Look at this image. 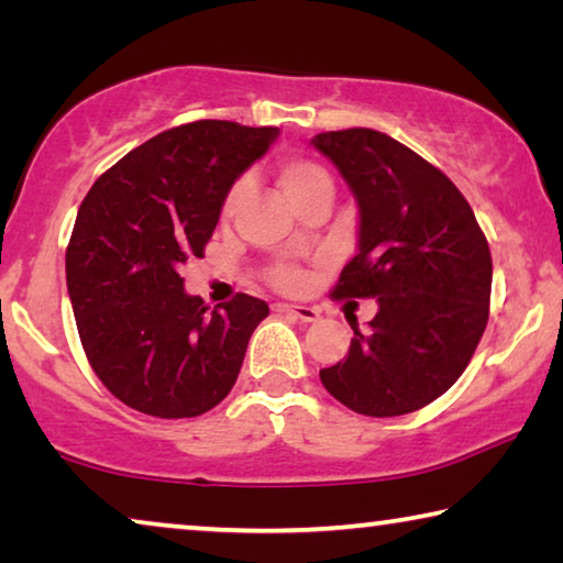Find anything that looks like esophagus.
Returning <instances> with one entry per match:
<instances>
[{"label": "esophagus", "instance_id": "1", "mask_svg": "<svg viewBox=\"0 0 563 563\" xmlns=\"http://www.w3.org/2000/svg\"><path fill=\"white\" fill-rule=\"evenodd\" d=\"M273 312L278 316H295L302 322H316L320 318V310L312 305H290V302H273Z\"/></svg>", "mask_w": 563, "mask_h": 563}]
</instances>
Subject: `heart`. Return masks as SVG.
I'll return each mask as SVG.
<instances>
[{
	"label": "heart",
	"mask_w": 563,
	"mask_h": 563,
	"mask_svg": "<svg viewBox=\"0 0 563 563\" xmlns=\"http://www.w3.org/2000/svg\"><path fill=\"white\" fill-rule=\"evenodd\" d=\"M278 180L292 203L300 201L302 196L312 194L316 188H325V186L332 188L328 170L318 166L316 161H308V158H285L278 168ZM243 190H245V184L243 180H238V184L231 188V194H228V198H225V213H231L238 206ZM275 283H278L285 290H295L302 285V273L295 268H280L278 273H275Z\"/></svg>",
	"instance_id": "1"
}]
</instances>
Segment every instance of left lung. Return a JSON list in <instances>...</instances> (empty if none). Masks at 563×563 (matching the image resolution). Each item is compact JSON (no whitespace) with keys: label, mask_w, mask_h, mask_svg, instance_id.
<instances>
[{"label":"left lung","mask_w":563,"mask_h":563,"mask_svg":"<svg viewBox=\"0 0 563 563\" xmlns=\"http://www.w3.org/2000/svg\"><path fill=\"white\" fill-rule=\"evenodd\" d=\"M357 203V253L335 298H375L347 357L320 369L328 393L367 417L415 412L470 365L489 320L492 255L474 211L440 168L373 129L310 139Z\"/></svg>","instance_id":"8db88e82"}]
</instances>
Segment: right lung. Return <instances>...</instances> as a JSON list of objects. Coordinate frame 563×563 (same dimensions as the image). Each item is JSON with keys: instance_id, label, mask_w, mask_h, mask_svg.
Segmentation results:
<instances>
[{"instance_id": "1", "label": "right lung", "mask_w": 563, "mask_h": 563, "mask_svg": "<svg viewBox=\"0 0 563 563\" xmlns=\"http://www.w3.org/2000/svg\"><path fill=\"white\" fill-rule=\"evenodd\" d=\"M278 133L211 119L168 129L129 151L79 206L66 288L93 373L123 405L198 417L235 385L268 305L238 292L206 312L180 271L203 258L228 190Z\"/></svg>"}]
</instances>
